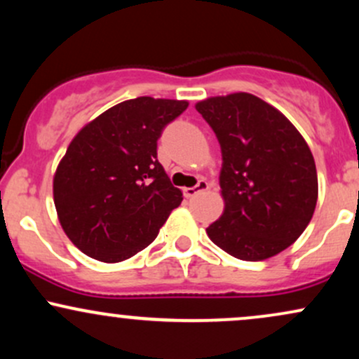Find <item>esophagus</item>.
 Segmentation results:
<instances>
[{
  "instance_id": "1",
  "label": "esophagus",
  "mask_w": 359,
  "mask_h": 359,
  "mask_svg": "<svg viewBox=\"0 0 359 359\" xmlns=\"http://www.w3.org/2000/svg\"><path fill=\"white\" fill-rule=\"evenodd\" d=\"M208 189H209V182H208V180L201 179L199 182H197V185H194V187H185V189H184V196H185V197H194V196H196V194L208 191Z\"/></svg>"
}]
</instances>
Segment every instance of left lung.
<instances>
[{
  "label": "left lung",
  "mask_w": 359,
  "mask_h": 359,
  "mask_svg": "<svg viewBox=\"0 0 359 359\" xmlns=\"http://www.w3.org/2000/svg\"><path fill=\"white\" fill-rule=\"evenodd\" d=\"M196 109L221 145L224 212L205 233L245 262H262L292 245L312 219L317 172L297 128L248 93L208 97Z\"/></svg>",
  "instance_id": "8db88e82"
}]
</instances>
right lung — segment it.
I'll return each instance as SVG.
<instances>
[{
	"label": "right lung",
	"instance_id": "add662e5",
	"mask_svg": "<svg viewBox=\"0 0 359 359\" xmlns=\"http://www.w3.org/2000/svg\"><path fill=\"white\" fill-rule=\"evenodd\" d=\"M187 101L142 96L88 123L53 175V203L69 240L104 263L131 258L155 240L180 189L156 160V140Z\"/></svg>",
	"mask_w": 359,
	"mask_h": 359
}]
</instances>
